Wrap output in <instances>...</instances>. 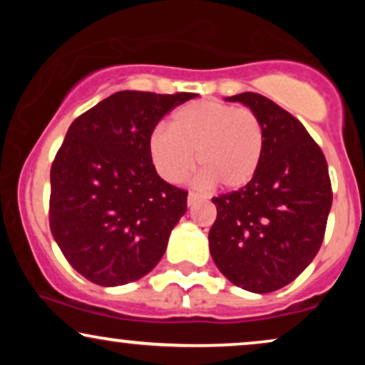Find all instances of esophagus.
Segmentation results:
<instances>
[{
  "mask_svg": "<svg viewBox=\"0 0 365 365\" xmlns=\"http://www.w3.org/2000/svg\"><path fill=\"white\" fill-rule=\"evenodd\" d=\"M204 195L199 194V192H188V197H187V202L188 206H192V204L199 202V200H202Z\"/></svg>",
  "mask_w": 365,
  "mask_h": 365,
  "instance_id": "34e87169",
  "label": "esophagus"
}]
</instances>
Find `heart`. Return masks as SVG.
Returning a JSON list of instances; mask_svg holds the SVG:
<instances>
[{"instance_id": "b5f03b06", "label": "heart", "mask_w": 365, "mask_h": 365, "mask_svg": "<svg viewBox=\"0 0 365 365\" xmlns=\"http://www.w3.org/2000/svg\"><path fill=\"white\" fill-rule=\"evenodd\" d=\"M149 153L158 173L182 182L197 165L206 183L238 190L252 182L264 153V132L257 115L247 108L217 101H197L171 116V130L156 128Z\"/></svg>"}]
</instances>
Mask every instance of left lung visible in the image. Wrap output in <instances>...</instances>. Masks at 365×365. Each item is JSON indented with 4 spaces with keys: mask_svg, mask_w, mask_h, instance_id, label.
Listing matches in <instances>:
<instances>
[{
    "mask_svg": "<svg viewBox=\"0 0 365 365\" xmlns=\"http://www.w3.org/2000/svg\"><path fill=\"white\" fill-rule=\"evenodd\" d=\"M262 125L264 153L244 188L212 197L209 250L237 287L269 293L292 283L319 252L333 202L328 163L295 116L255 92L226 98Z\"/></svg>",
    "mask_w": 365,
    "mask_h": 365,
    "instance_id": "8db88e82",
    "label": "left lung"
}]
</instances>
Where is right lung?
Instances as JSON below:
<instances>
[{
    "label": "right lung",
    "mask_w": 365,
    "mask_h": 365,
    "mask_svg": "<svg viewBox=\"0 0 365 365\" xmlns=\"http://www.w3.org/2000/svg\"><path fill=\"white\" fill-rule=\"evenodd\" d=\"M195 96L120 91L70 125L51 165L49 228L89 282H135L165 254L188 192L156 173L149 137L166 113Z\"/></svg>",
    "instance_id": "right-lung-1"
}]
</instances>
